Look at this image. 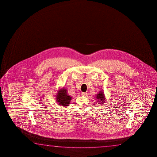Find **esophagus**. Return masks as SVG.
<instances>
[{
	"mask_svg": "<svg viewBox=\"0 0 157 157\" xmlns=\"http://www.w3.org/2000/svg\"><path fill=\"white\" fill-rule=\"evenodd\" d=\"M82 94L83 96H87V93H86V92H83L82 93Z\"/></svg>",
	"mask_w": 157,
	"mask_h": 157,
	"instance_id": "34e87169",
	"label": "esophagus"
}]
</instances>
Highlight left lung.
Masks as SVG:
<instances>
[{
    "instance_id": "obj_1",
    "label": "left lung",
    "mask_w": 157,
    "mask_h": 157,
    "mask_svg": "<svg viewBox=\"0 0 157 157\" xmlns=\"http://www.w3.org/2000/svg\"><path fill=\"white\" fill-rule=\"evenodd\" d=\"M96 99H97V101H98V102L101 103L103 104L105 101V97L104 96L103 92L102 91H99L98 93H97V94L96 95Z\"/></svg>"
}]
</instances>
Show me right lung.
I'll return each mask as SVG.
<instances>
[{"label": "right lung", "mask_w": 157, "mask_h": 157, "mask_svg": "<svg viewBox=\"0 0 157 157\" xmlns=\"http://www.w3.org/2000/svg\"><path fill=\"white\" fill-rule=\"evenodd\" d=\"M71 98V97L68 94L65 88L59 89L56 93V99L57 103L62 106H69Z\"/></svg>", "instance_id": "right-lung-1"}]
</instances>
